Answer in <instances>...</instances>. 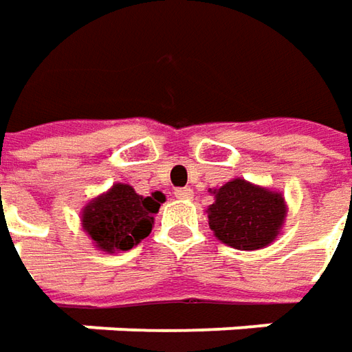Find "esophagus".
<instances>
[{"instance_id":"34e87169","label":"esophagus","mask_w":352,"mask_h":352,"mask_svg":"<svg viewBox=\"0 0 352 352\" xmlns=\"http://www.w3.org/2000/svg\"><path fill=\"white\" fill-rule=\"evenodd\" d=\"M174 196L178 197V199H190V197L194 196V190L192 188H176Z\"/></svg>"}]
</instances>
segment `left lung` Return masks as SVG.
I'll return each mask as SVG.
<instances>
[{
    "instance_id": "obj_1",
    "label": "left lung",
    "mask_w": 352,
    "mask_h": 352,
    "mask_svg": "<svg viewBox=\"0 0 352 352\" xmlns=\"http://www.w3.org/2000/svg\"><path fill=\"white\" fill-rule=\"evenodd\" d=\"M215 204L208 210L210 229L215 236L241 250H256L270 245L284 223V197L241 178L221 186Z\"/></svg>"
}]
</instances>
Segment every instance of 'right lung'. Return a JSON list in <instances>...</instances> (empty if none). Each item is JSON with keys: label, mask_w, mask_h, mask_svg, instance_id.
Instances as JSON below:
<instances>
[{"label": "right lung", "mask_w": 352, "mask_h": 352, "mask_svg": "<svg viewBox=\"0 0 352 352\" xmlns=\"http://www.w3.org/2000/svg\"><path fill=\"white\" fill-rule=\"evenodd\" d=\"M162 201L160 192L142 197L127 184H116L107 194L86 206L82 225L102 250H129L148 236Z\"/></svg>", "instance_id": "right-lung-1"}]
</instances>
